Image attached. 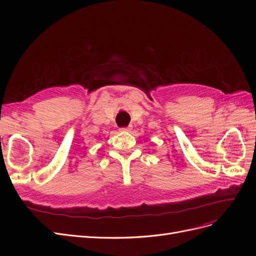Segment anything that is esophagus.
I'll return each mask as SVG.
<instances>
[{
	"instance_id": "34e87169",
	"label": "esophagus",
	"mask_w": 256,
	"mask_h": 256,
	"mask_svg": "<svg viewBox=\"0 0 256 256\" xmlns=\"http://www.w3.org/2000/svg\"><path fill=\"white\" fill-rule=\"evenodd\" d=\"M131 129H132V127H131V126H128V127H122V128H120V131H122V132H127V131H130Z\"/></svg>"
}]
</instances>
